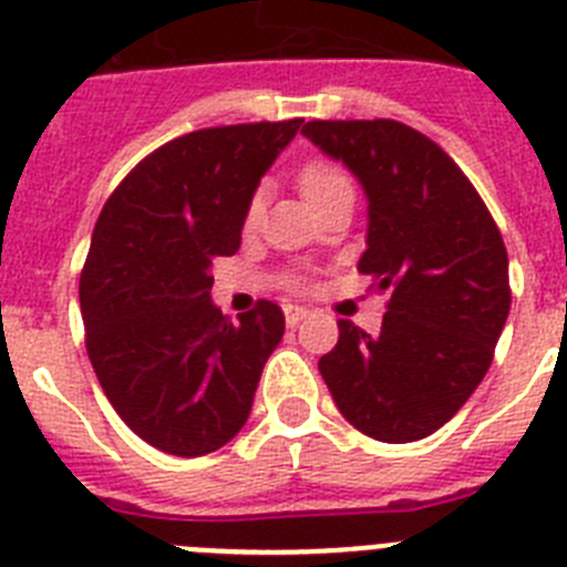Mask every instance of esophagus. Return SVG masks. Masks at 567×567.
I'll use <instances>...</instances> for the list:
<instances>
[{"instance_id": "obj_1", "label": "esophagus", "mask_w": 567, "mask_h": 567, "mask_svg": "<svg viewBox=\"0 0 567 567\" xmlns=\"http://www.w3.org/2000/svg\"><path fill=\"white\" fill-rule=\"evenodd\" d=\"M309 316L307 307H298V303H284V318H287L289 327H298L303 318Z\"/></svg>"}]
</instances>
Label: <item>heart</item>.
Returning a JSON list of instances; mask_svg holds the SVG:
<instances>
[{
  "instance_id": "obj_1",
  "label": "heart",
  "mask_w": 567,
  "mask_h": 567,
  "mask_svg": "<svg viewBox=\"0 0 567 567\" xmlns=\"http://www.w3.org/2000/svg\"><path fill=\"white\" fill-rule=\"evenodd\" d=\"M298 183H301L303 195H307V200L312 203V206H316L318 200H323L327 195H332L336 188L352 186L350 177L343 174V168H338L336 163H330V159H309V163H303V168L298 172ZM264 209H266V192L264 188H258V192L251 195L249 206H246V226H249V229H255V226L260 224Z\"/></svg>"
}]
</instances>
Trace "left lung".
I'll return each instance as SVG.
<instances>
[{
	"instance_id": "1",
	"label": "left lung",
	"mask_w": 567,
	"mask_h": 567,
	"mask_svg": "<svg viewBox=\"0 0 567 567\" xmlns=\"http://www.w3.org/2000/svg\"><path fill=\"white\" fill-rule=\"evenodd\" d=\"M303 134L364 188L358 272L393 289L381 330L338 321L318 370L352 427L419 442L458 413L491 367L511 312L505 244L462 168L410 125L312 120Z\"/></svg>"
}]
</instances>
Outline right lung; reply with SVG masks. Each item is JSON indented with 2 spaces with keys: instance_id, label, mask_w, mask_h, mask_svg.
Masks as SVG:
<instances>
[{
  "instance_id": "1",
  "label": "right lung",
  "mask_w": 567,
  "mask_h": 567,
  "mask_svg": "<svg viewBox=\"0 0 567 567\" xmlns=\"http://www.w3.org/2000/svg\"><path fill=\"white\" fill-rule=\"evenodd\" d=\"M303 120L200 128L159 145L103 206L80 278L91 367L111 408L152 447L203 456L251 413L284 338L278 303L231 323L212 264L240 246L260 177Z\"/></svg>"
}]
</instances>
